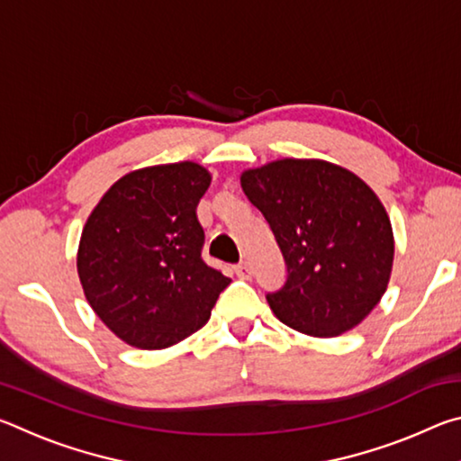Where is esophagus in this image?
<instances>
[{"label":"esophagus","instance_id":"1","mask_svg":"<svg viewBox=\"0 0 461 461\" xmlns=\"http://www.w3.org/2000/svg\"><path fill=\"white\" fill-rule=\"evenodd\" d=\"M233 270H236V275L240 278H249V276H252V268H249V264L246 260L236 264V267H233Z\"/></svg>","mask_w":461,"mask_h":461}]
</instances>
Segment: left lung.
<instances>
[{
  "mask_svg": "<svg viewBox=\"0 0 461 461\" xmlns=\"http://www.w3.org/2000/svg\"><path fill=\"white\" fill-rule=\"evenodd\" d=\"M241 189L268 221L286 264L285 285L267 294L280 321L335 338L378 305L394 240L384 207L362 178L325 160L285 158L246 170Z\"/></svg>",
  "mask_w": 461,
  "mask_h": 461,
  "instance_id": "obj_1",
  "label": "left lung"
}]
</instances>
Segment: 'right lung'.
<instances>
[{"mask_svg": "<svg viewBox=\"0 0 461 461\" xmlns=\"http://www.w3.org/2000/svg\"><path fill=\"white\" fill-rule=\"evenodd\" d=\"M212 175L194 162L122 176L85 223L77 270L97 317L140 349L189 338L231 278L203 260L197 205Z\"/></svg>", "mask_w": 461, "mask_h": 461, "instance_id": "add662e5", "label": "right lung"}]
</instances>
